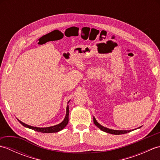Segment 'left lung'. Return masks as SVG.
Returning <instances> with one entry per match:
<instances>
[{
	"instance_id": "obj_1",
	"label": "left lung",
	"mask_w": 160,
	"mask_h": 160,
	"mask_svg": "<svg viewBox=\"0 0 160 160\" xmlns=\"http://www.w3.org/2000/svg\"><path fill=\"white\" fill-rule=\"evenodd\" d=\"M93 122L95 125L97 127L99 128L101 131H104L106 132H108V133H111V134H113V135H121V134H124V133H127V132H131V131L133 130H128V131H126V130H113V129H111V128H108L107 127H104L103 126H102L100 124L98 123L97 122L96 119L93 117ZM140 128V127H139Z\"/></svg>"
}]
</instances>
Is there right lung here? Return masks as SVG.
<instances>
[{"label": "right lung", "mask_w": 160, "mask_h": 160, "mask_svg": "<svg viewBox=\"0 0 160 160\" xmlns=\"http://www.w3.org/2000/svg\"><path fill=\"white\" fill-rule=\"evenodd\" d=\"M70 102V100L68 102V103H69ZM66 115H65V118L63 120V121L62 122H60V124H56V125H54L52 126V127H32V126H30V125H28L25 123H23L22 122H21L20 120H18L19 121V122L20 124H21L24 127H26V128H28L30 129H32V130H34L36 131H38V132H45V133H51V132H58L61 130H62V129L66 127L67 125L68 122H69V105H67V108H66Z\"/></svg>", "instance_id": "obj_1"}]
</instances>
